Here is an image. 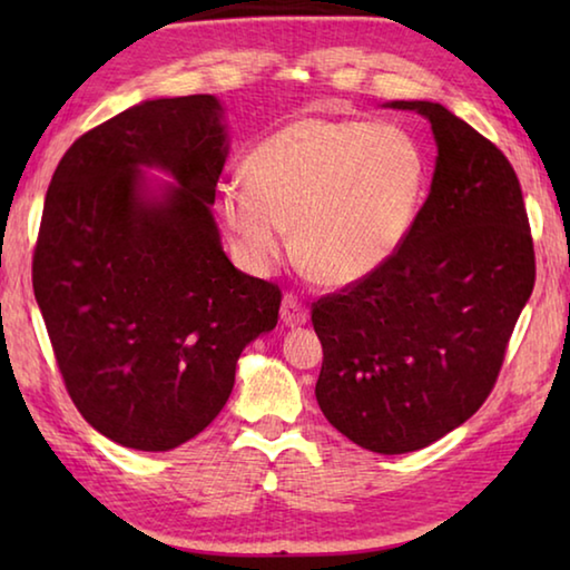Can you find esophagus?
Segmentation results:
<instances>
[{"label":"esophagus","instance_id":"34e87169","mask_svg":"<svg viewBox=\"0 0 570 570\" xmlns=\"http://www.w3.org/2000/svg\"><path fill=\"white\" fill-rule=\"evenodd\" d=\"M282 320L286 326H302L308 320V308L296 294H286L282 302Z\"/></svg>","mask_w":570,"mask_h":570}]
</instances>
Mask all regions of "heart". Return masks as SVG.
Wrapping results in <instances>:
<instances>
[{"label": "heart", "mask_w": 570, "mask_h": 570, "mask_svg": "<svg viewBox=\"0 0 570 570\" xmlns=\"http://www.w3.org/2000/svg\"><path fill=\"white\" fill-rule=\"evenodd\" d=\"M246 180L224 183L214 208L250 268L292 250L316 282L352 286L397 254L428 183L412 135L387 122L308 118L268 135L246 158Z\"/></svg>", "instance_id": "b5f03b06"}]
</instances>
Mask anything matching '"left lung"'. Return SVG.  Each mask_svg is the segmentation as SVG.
<instances>
[{"mask_svg":"<svg viewBox=\"0 0 570 570\" xmlns=\"http://www.w3.org/2000/svg\"><path fill=\"white\" fill-rule=\"evenodd\" d=\"M438 166L412 230L372 276L312 304L316 402L344 438L402 455L445 438L493 392L535 284L523 190L495 142L440 102Z\"/></svg>","mask_w":570,"mask_h":570,"instance_id":"8db88e82","label":"left lung"}]
</instances>
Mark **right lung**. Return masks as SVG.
Listing matches in <instances>:
<instances>
[{
  "label": "right lung",
  "mask_w": 570,
  "mask_h": 570,
  "mask_svg": "<svg viewBox=\"0 0 570 570\" xmlns=\"http://www.w3.org/2000/svg\"><path fill=\"white\" fill-rule=\"evenodd\" d=\"M226 163L214 95L115 115L57 163L32 286L65 390L118 445L163 452L224 410L244 346L278 322L282 288L240 274L210 216ZM142 165L179 180L141 196Z\"/></svg>",
  "instance_id": "obj_1"
}]
</instances>
